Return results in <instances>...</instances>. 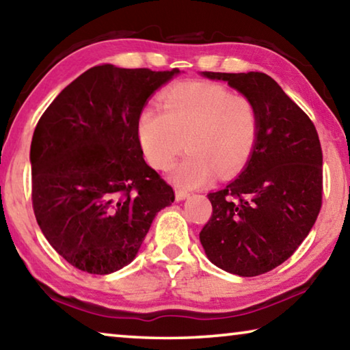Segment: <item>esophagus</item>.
Wrapping results in <instances>:
<instances>
[{
	"label": "esophagus",
	"instance_id": "obj_1",
	"mask_svg": "<svg viewBox=\"0 0 350 350\" xmlns=\"http://www.w3.org/2000/svg\"><path fill=\"white\" fill-rule=\"evenodd\" d=\"M189 196V193L185 191V189H176V199L177 200H183Z\"/></svg>",
	"mask_w": 350,
	"mask_h": 350
}]
</instances>
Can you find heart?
I'll list each match as a JSON object with an SVG mask.
<instances>
[{"label": "heart", "instance_id": "1", "mask_svg": "<svg viewBox=\"0 0 350 350\" xmlns=\"http://www.w3.org/2000/svg\"><path fill=\"white\" fill-rule=\"evenodd\" d=\"M162 109L146 108L137 135L148 163L167 171L187 144L188 156L173 173L183 188L210 182L215 173L232 177L250 161L259 134V116L250 98L215 83L188 81L162 94Z\"/></svg>", "mask_w": 350, "mask_h": 350}]
</instances>
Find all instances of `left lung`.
<instances>
[{
    "label": "left lung",
    "instance_id": "obj_1",
    "mask_svg": "<svg viewBox=\"0 0 350 350\" xmlns=\"http://www.w3.org/2000/svg\"><path fill=\"white\" fill-rule=\"evenodd\" d=\"M256 106L259 134L245 170L210 193L213 213L199 238L219 269L258 276L287 260L315 224L323 204V151L309 116L262 72H202Z\"/></svg>",
    "mask_w": 350,
    "mask_h": 350
}]
</instances>
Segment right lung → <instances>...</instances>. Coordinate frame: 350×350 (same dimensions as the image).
<instances>
[{"label":"right lung","instance_id":"add662e5","mask_svg":"<svg viewBox=\"0 0 350 350\" xmlns=\"http://www.w3.org/2000/svg\"><path fill=\"white\" fill-rule=\"evenodd\" d=\"M179 69L83 72L40 117L31 145L32 206L44 238L70 265L108 275L131 262L174 191L144 161L137 120Z\"/></svg>","mask_w":350,"mask_h":350}]
</instances>
